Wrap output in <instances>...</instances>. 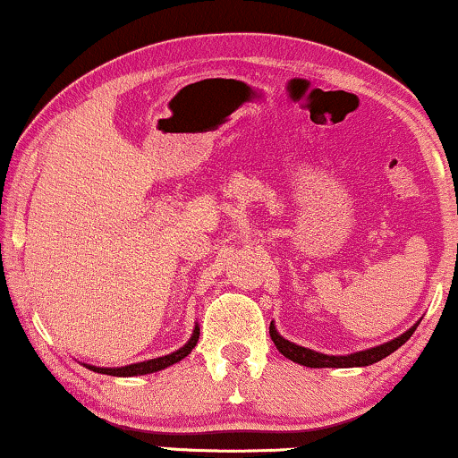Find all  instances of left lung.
<instances>
[{
  "label": "left lung",
  "mask_w": 458,
  "mask_h": 458,
  "mask_svg": "<svg viewBox=\"0 0 458 458\" xmlns=\"http://www.w3.org/2000/svg\"><path fill=\"white\" fill-rule=\"evenodd\" d=\"M417 325H419V321L412 325L409 331H404L403 335L394 337V340L386 342V344H379V346L359 350V352H352V354H340V356L317 352V350L298 346V344L285 340L284 335H279V331H277V327H275L273 321H271V327H268V334H271V340L275 342V346H277L279 352L284 354L285 359L298 362V365H304L310 369H325V367L348 369V367H369V365H373V362H379L381 359H386V356H390L394 350H398L406 340H409V337L412 335V331L417 329Z\"/></svg>",
  "instance_id": "left-lung-1"
}]
</instances>
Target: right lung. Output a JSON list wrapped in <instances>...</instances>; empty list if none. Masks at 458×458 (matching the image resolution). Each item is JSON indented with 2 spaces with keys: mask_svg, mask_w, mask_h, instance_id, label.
<instances>
[{
  "mask_svg": "<svg viewBox=\"0 0 458 458\" xmlns=\"http://www.w3.org/2000/svg\"><path fill=\"white\" fill-rule=\"evenodd\" d=\"M198 337H199V327L196 325V327H193V334H191L190 340H187L185 346H181L179 350H174V352H171V354L158 356V359H149V360H143V362H133V365L114 367V369H112V367H96V365H85V367L91 369V371H96V373L114 375V377H135V375L156 373V371H162V369L174 365V362H179L181 359H185V356L190 354L193 348H196Z\"/></svg>",
  "mask_w": 458,
  "mask_h": 458,
  "instance_id": "add662e5",
  "label": "right lung"
}]
</instances>
